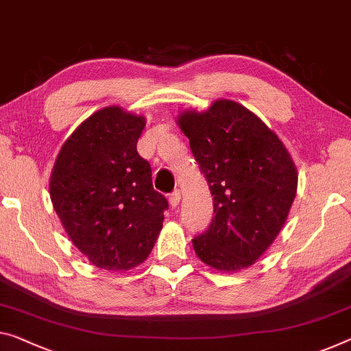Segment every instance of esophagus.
Returning <instances> with one entry per match:
<instances>
[{"label":"esophagus","mask_w":351,"mask_h":351,"mask_svg":"<svg viewBox=\"0 0 351 351\" xmlns=\"http://www.w3.org/2000/svg\"><path fill=\"white\" fill-rule=\"evenodd\" d=\"M180 191L179 190H176V191H172L171 194H169V204H171V207H177L180 204Z\"/></svg>","instance_id":"34e87169"}]
</instances>
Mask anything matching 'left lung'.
Returning a JSON list of instances; mask_svg holds the SVG:
<instances>
[{
	"mask_svg": "<svg viewBox=\"0 0 351 351\" xmlns=\"http://www.w3.org/2000/svg\"><path fill=\"white\" fill-rule=\"evenodd\" d=\"M177 122L213 196L215 217L193 239L194 251L218 271L251 267L287 219L298 186L293 160L274 132L237 101L183 111Z\"/></svg>",
	"mask_w": 351,
	"mask_h": 351,
	"instance_id": "obj_1",
	"label": "left lung"
}]
</instances>
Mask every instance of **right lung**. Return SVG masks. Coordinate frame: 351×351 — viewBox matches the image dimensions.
<instances>
[{
	"label": "right lung",
	"mask_w": 351,
	"mask_h": 351,
	"mask_svg": "<svg viewBox=\"0 0 351 351\" xmlns=\"http://www.w3.org/2000/svg\"><path fill=\"white\" fill-rule=\"evenodd\" d=\"M144 127L143 116L119 106L94 112L64 143L50 177L53 207L70 240L110 271L147 258L168 208L136 150Z\"/></svg>",
	"instance_id": "1"
}]
</instances>
